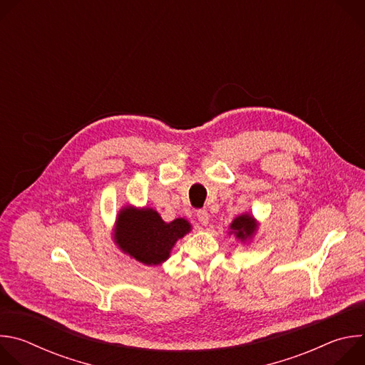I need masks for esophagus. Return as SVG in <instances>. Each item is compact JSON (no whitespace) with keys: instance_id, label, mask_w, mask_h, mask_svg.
I'll return each mask as SVG.
<instances>
[{"instance_id":"34e87169","label":"esophagus","mask_w":365,"mask_h":365,"mask_svg":"<svg viewBox=\"0 0 365 365\" xmlns=\"http://www.w3.org/2000/svg\"><path fill=\"white\" fill-rule=\"evenodd\" d=\"M196 218H197L200 225H207V224H210V214H207L205 210H199L196 212Z\"/></svg>"}]
</instances>
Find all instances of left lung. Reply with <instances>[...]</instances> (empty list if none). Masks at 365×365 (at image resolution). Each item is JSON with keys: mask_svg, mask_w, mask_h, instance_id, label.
<instances>
[{"mask_svg": "<svg viewBox=\"0 0 365 365\" xmlns=\"http://www.w3.org/2000/svg\"><path fill=\"white\" fill-rule=\"evenodd\" d=\"M230 230V234H234L240 241L245 242L251 240L254 232L257 231V221L250 214H242L232 221Z\"/></svg>", "mask_w": 365, "mask_h": 365, "instance_id": "obj_1", "label": "left lung"}]
</instances>
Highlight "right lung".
I'll return each mask as SVG.
<instances>
[{
  "instance_id": "add662e5",
  "label": "right lung",
  "mask_w": 365,
  "mask_h": 365,
  "mask_svg": "<svg viewBox=\"0 0 365 365\" xmlns=\"http://www.w3.org/2000/svg\"><path fill=\"white\" fill-rule=\"evenodd\" d=\"M189 231L190 224L183 218L165 222L151 207L125 206L117 217L114 238L118 247L137 262L158 266L166 262L176 241Z\"/></svg>"
}]
</instances>
